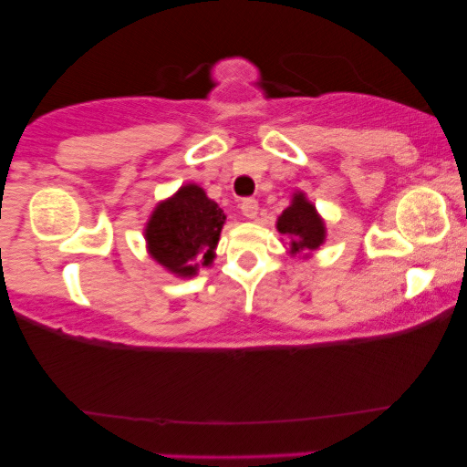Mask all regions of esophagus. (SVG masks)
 <instances>
[{
	"mask_svg": "<svg viewBox=\"0 0 467 467\" xmlns=\"http://www.w3.org/2000/svg\"><path fill=\"white\" fill-rule=\"evenodd\" d=\"M240 208H242V214H244L246 219H254V216H257V213H259V203H257V200H253V197H246V200H242Z\"/></svg>",
	"mask_w": 467,
	"mask_h": 467,
	"instance_id": "obj_1",
	"label": "esophagus"
}]
</instances>
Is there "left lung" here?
Listing matches in <instances>:
<instances>
[{"label":"left lung","mask_w":467,"mask_h":467,"mask_svg":"<svg viewBox=\"0 0 467 467\" xmlns=\"http://www.w3.org/2000/svg\"><path fill=\"white\" fill-rule=\"evenodd\" d=\"M276 229L289 240L291 254H310L325 242V223L299 191L293 195L291 206L278 216Z\"/></svg>","instance_id":"8db88e82"}]
</instances>
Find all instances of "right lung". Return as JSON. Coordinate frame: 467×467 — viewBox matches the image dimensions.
I'll return each instance as SVG.
<instances>
[{
	"mask_svg": "<svg viewBox=\"0 0 467 467\" xmlns=\"http://www.w3.org/2000/svg\"><path fill=\"white\" fill-rule=\"evenodd\" d=\"M225 213L197 184H184L157 203L144 238L150 257L176 276H195L197 267L210 265L219 244Z\"/></svg>",
	"mask_w": 467,
	"mask_h": 467,
	"instance_id": "right-lung-1",
	"label": "right lung"
}]
</instances>
